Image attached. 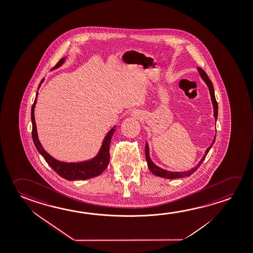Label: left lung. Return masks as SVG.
I'll list each match as a JSON object with an SVG mask.
<instances>
[{"mask_svg": "<svg viewBox=\"0 0 253 253\" xmlns=\"http://www.w3.org/2000/svg\"><path fill=\"white\" fill-rule=\"evenodd\" d=\"M198 72L200 74V76L202 77V80L205 82L209 89H210V97H211V101L213 103V108H214V120H217L218 116V104L217 101L215 100V96H214V87H213V84L210 81V78L208 77L206 73L204 71L202 70V68L198 67ZM214 141H215V135H214V139L212 144H210V147L208 148L205 152V154L202 157V160H200L198 165H196L195 168H192L189 171H167V170H164L162 168H159L158 166H156L155 164L152 162V160L150 158V151H149V146L148 144L146 143L145 144V158H146V161H147V166L150 171H152L153 174L156 176H159V177H162V178H166V179H178V178H183V177H187V176H190L192 173H194L199 168L200 166L202 165V162L205 160L206 156L208 155V153L210 152V149L212 147V145L214 144Z\"/></svg>", "mask_w": 253, "mask_h": 253, "instance_id": "obj_1", "label": "left lung"}]
</instances>
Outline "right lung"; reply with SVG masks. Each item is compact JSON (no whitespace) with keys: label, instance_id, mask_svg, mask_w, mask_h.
<instances>
[{"label":"right lung","instance_id":"obj_1","mask_svg":"<svg viewBox=\"0 0 253 253\" xmlns=\"http://www.w3.org/2000/svg\"><path fill=\"white\" fill-rule=\"evenodd\" d=\"M66 60V58H63L57 63V65L52 68L56 69L60 66H62ZM43 82V79L40 82L39 88ZM39 93H36L35 101L33 105L31 107V123H32V139L34 142L37 150L39 153L43 156V159L46 161L47 164L58 173L60 177L67 180H76V179H88L93 177H96L101 174L102 171L108 168L109 163V144L112 138L113 134L116 130V126H114L108 134L106 135L104 140L102 142L100 152L97 155L93 158L92 160L82 161L78 163H66L62 161H58L55 160L53 157H51L46 151L43 149L41 143L39 142V136L37 132V125L35 123V117H34V109H35L37 97Z\"/></svg>","mask_w":253,"mask_h":253}]
</instances>
